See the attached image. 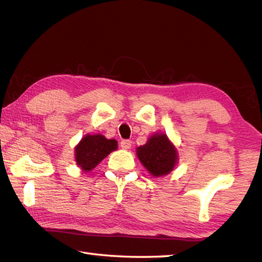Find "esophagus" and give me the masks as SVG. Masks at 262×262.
Wrapping results in <instances>:
<instances>
[{
	"instance_id": "esophagus-1",
	"label": "esophagus",
	"mask_w": 262,
	"mask_h": 262,
	"mask_svg": "<svg viewBox=\"0 0 262 262\" xmlns=\"http://www.w3.org/2000/svg\"><path fill=\"white\" fill-rule=\"evenodd\" d=\"M120 146H121V148H124V150H128V148H130V146H132V142L128 140H122L120 142Z\"/></svg>"
}]
</instances>
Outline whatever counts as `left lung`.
Segmentation results:
<instances>
[{
    "label": "left lung",
    "mask_w": 262,
    "mask_h": 262,
    "mask_svg": "<svg viewBox=\"0 0 262 262\" xmlns=\"http://www.w3.org/2000/svg\"><path fill=\"white\" fill-rule=\"evenodd\" d=\"M136 156L153 177L170 173L178 163V152L165 133L158 132L148 137L144 145L136 148Z\"/></svg>",
    "instance_id": "obj_1"
}]
</instances>
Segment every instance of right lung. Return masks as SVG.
Here are the masks:
<instances>
[{
    "label": "right lung",
    "instance_id": "right-lung-1",
    "mask_svg": "<svg viewBox=\"0 0 262 262\" xmlns=\"http://www.w3.org/2000/svg\"><path fill=\"white\" fill-rule=\"evenodd\" d=\"M117 148L116 140H107L101 134H86L75 146L76 165L83 171L90 172Z\"/></svg>",
    "mask_w": 262,
    "mask_h": 262
}]
</instances>
